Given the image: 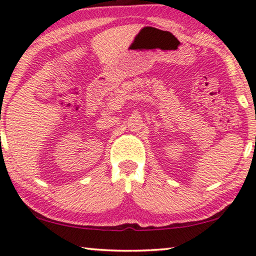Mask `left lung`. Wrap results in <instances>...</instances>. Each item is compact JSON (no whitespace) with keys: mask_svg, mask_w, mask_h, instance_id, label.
<instances>
[{"mask_svg":"<svg viewBox=\"0 0 256 256\" xmlns=\"http://www.w3.org/2000/svg\"><path fill=\"white\" fill-rule=\"evenodd\" d=\"M255 142H256V138H255Z\"/></svg>","mask_w":256,"mask_h":256,"instance_id":"obj_1","label":"left lung"}]
</instances>
